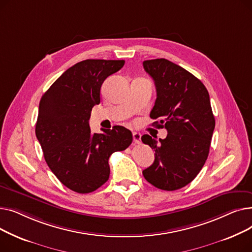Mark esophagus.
Listing matches in <instances>:
<instances>
[{"instance_id": "obj_1", "label": "esophagus", "mask_w": 252, "mask_h": 252, "mask_svg": "<svg viewBox=\"0 0 252 252\" xmlns=\"http://www.w3.org/2000/svg\"><path fill=\"white\" fill-rule=\"evenodd\" d=\"M133 138H134V143L135 144H140L141 143V134L139 131H133Z\"/></svg>"}]
</instances>
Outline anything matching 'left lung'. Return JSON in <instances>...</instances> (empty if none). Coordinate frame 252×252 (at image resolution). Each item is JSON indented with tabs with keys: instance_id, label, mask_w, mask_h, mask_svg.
Wrapping results in <instances>:
<instances>
[{
	"instance_id": "8db88e82",
	"label": "left lung",
	"mask_w": 252,
	"mask_h": 252,
	"mask_svg": "<svg viewBox=\"0 0 252 252\" xmlns=\"http://www.w3.org/2000/svg\"><path fill=\"white\" fill-rule=\"evenodd\" d=\"M143 66L157 93L150 117L167 130L165 139L142 136L155 151L143 176L158 189L178 190L196 178L207 159L216 126L209 94L196 76L166 59L146 60Z\"/></svg>"
}]
</instances>
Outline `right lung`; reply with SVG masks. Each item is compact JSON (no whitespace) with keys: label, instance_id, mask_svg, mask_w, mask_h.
<instances>
[{"label":"right lung","instance_id":"add662e5","mask_svg":"<svg viewBox=\"0 0 252 252\" xmlns=\"http://www.w3.org/2000/svg\"><path fill=\"white\" fill-rule=\"evenodd\" d=\"M125 60L87 59L71 66L43 95L38 106L35 136L45 160L57 179L81 194L97 190L108 181V159L133 142L131 131L115 126L93 134L92 108L100 103V90Z\"/></svg>","mask_w":252,"mask_h":252}]
</instances>
